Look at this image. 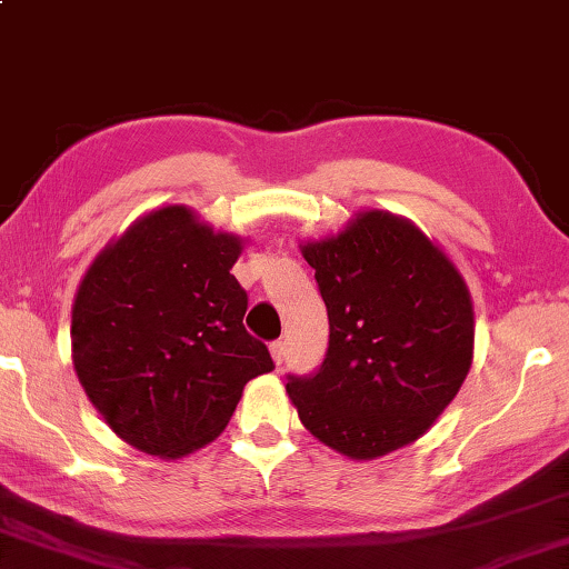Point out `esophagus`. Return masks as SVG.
<instances>
[{
    "label": "esophagus",
    "instance_id": "1",
    "mask_svg": "<svg viewBox=\"0 0 569 569\" xmlns=\"http://www.w3.org/2000/svg\"><path fill=\"white\" fill-rule=\"evenodd\" d=\"M269 355H272V360H274V365L279 367L284 362V355H287V345L282 342V340H277V342H272L269 345Z\"/></svg>",
    "mask_w": 569,
    "mask_h": 569
}]
</instances>
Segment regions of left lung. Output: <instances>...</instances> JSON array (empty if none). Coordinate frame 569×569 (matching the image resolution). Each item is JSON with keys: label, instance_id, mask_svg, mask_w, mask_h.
Listing matches in <instances>:
<instances>
[{"label": "left lung", "instance_id": "1", "mask_svg": "<svg viewBox=\"0 0 569 569\" xmlns=\"http://www.w3.org/2000/svg\"><path fill=\"white\" fill-rule=\"evenodd\" d=\"M300 249L330 317L320 370L287 377L302 425L350 460L415 442L472 365L475 312L462 274L410 219L382 209Z\"/></svg>", "mask_w": 569, "mask_h": 569}]
</instances>
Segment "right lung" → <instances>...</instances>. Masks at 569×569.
Listing matches in <instances>:
<instances>
[{
    "label": "right lung",
    "mask_w": 569,
    "mask_h": 569,
    "mask_svg": "<svg viewBox=\"0 0 569 569\" xmlns=\"http://www.w3.org/2000/svg\"><path fill=\"white\" fill-rule=\"evenodd\" d=\"M242 239L184 204L139 217L89 264L72 307V362L89 402L139 452L177 460L224 430L267 345L244 330L229 269Z\"/></svg>",
    "instance_id": "1"
}]
</instances>
